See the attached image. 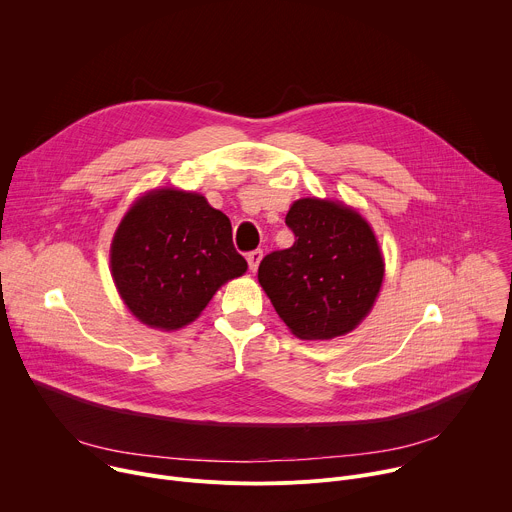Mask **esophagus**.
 Wrapping results in <instances>:
<instances>
[{
  "label": "esophagus",
  "mask_w": 512,
  "mask_h": 512,
  "mask_svg": "<svg viewBox=\"0 0 512 512\" xmlns=\"http://www.w3.org/2000/svg\"><path fill=\"white\" fill-rule=\"evenodd\" d=\"M261 259H263V251H261V249H255V251H251V253L247 255V261H249V269H251V271H257V267H259Z\"/></svg>",
  "instance_id": "1"
}]
</instances>
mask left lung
Listing matches in <instances>:
<instances>
[{
    "mask_svg": "<svg viewBox=\"0 0 512 512\" xmlns=\"http://www.w3.org/2000/svg\"><path fill=\"white\" fill-rule=\"evenodd\" d=\"M285 225L296 243L259 265V283L285 326L302 340L354 330L379 296L385 261L371 225L350 206L300 198Z\"/></svg>",
    "mask_w": 512,
    "mask_h": 512,
    "instance_id": "obj_1",
    "label": "left lung"
}]
</instances>
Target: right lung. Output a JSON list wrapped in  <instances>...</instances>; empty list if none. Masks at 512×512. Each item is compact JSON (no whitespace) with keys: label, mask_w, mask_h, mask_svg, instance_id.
<instances>
[{"label":"right lung","mask_w":512,"mask_h":512,"mask_svg":"<svg viewBox=\"0 0 512 512\" xmlns=\"http://www.w3.org/2000/svg\"><path fill=\"white\" fill-rule=\"evenodd\" d=\"M245 271L229 216L196 192L143 194L111 243V275L121 300L139 322L166 332L194 322L216 289Z\"/></svg>","instance_id":"1"}]
</instances>
